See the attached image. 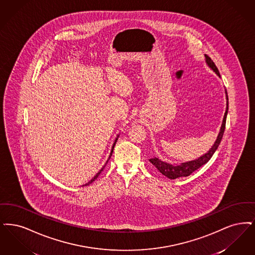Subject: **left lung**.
<instances>
[{"label":"left lung","mask_w":255,"mask_h":255,"mask_svg":"<svg viewBox=\"0 0 255 255\" xmlns=\"http://www.w3.org/2000/svg\"><path fill=\"white\" fill-rule=\"evenodd\" d=\"M206 57V63L209 67H211V69L220 77V73L218 68L215 66V64L213 63V61L211 60V58L208 55H205ZM226 96H227V110L225 112L224 118H223V122H222L221 128L219 134L217 136V139L215 141V143L211 146V149L205 153L204 155L200 156L198 159L192 160V161H188V162H185V163H181L180 165H172L169 163L164 162L162 160H160L159 158L154 157L149 159V162L155 166L156 168L166 177L168 179H176L179 177H187L188 175H190L193 171H195L196 169H198L199 167L207 164L210 159H211L212 155L214 154V152L216 151L218 145L220 144L221 142L222 137L224 135V131H225V128H226V119H227V115H228V111H229V102H228V93L226 91Z\"/></svg>","instance_id":"obj_1"}]
</instances>
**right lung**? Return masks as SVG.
Returning a JSON list of instances; mask_svg holds the SVG:
<instances>
[{"mask_svg":"<svg viewBox=\"0 0 255 255\" xmlns=\"http://www.w3.org/2000/svg\"><path fill=\"white\" fill-rule=\"evenodd\" d=\"M118 137H119V135H118V136H117V138H116V139H115V142H114V144H113V145H112V148H111V155H110V157H109V159H108V161H109V160H110V158H111V155H112V152H113V148H114V145H115V144H116V142H117V140H118ZM108 161H107V163H108ZM107 163H106V164H107ZM105 166H106V165H105ZM105 166H103V167H102V168H101V169H100L99 172H98V173H97V174H96V175H95V176H94V177L92 178V179H91V180H90V181H89V183H87V184H86V185H85V186H88V185H89V184H91V183H92V182H93V181H95V179H97V177H98V176H99V175H100V173H101V172H102V171H103V170H104V167H105Z\"/></svg>","mask_w":255,"mask_h":255,"instance_id":"obj_1","label":"right lung"}]
</instances>
